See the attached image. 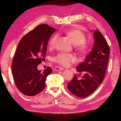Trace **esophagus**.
<instances>
[{"label":"esophagus","instance_id":"34e87169","mask_svg":"<svg viewBox=\"0 0 121 121\" xmlns=\"http://www.w3.org/2000/svg\"><path fill=\"white\" fill-rule=\"evenodd\" d=\"M64 69L63 68H62L61 67H56L54 69V70L56 71H63Z\"/></svg>","mask_w":121,"mask_h":121}]
</instances>
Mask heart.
<instances>
[{
  "instance_id": "b5f03b06",
  "label": "heart",
  "mask_w": 121,
  "mask_h": 121,
  "mask_svg": "<svg viewBox=\"0 0 121 121\" xmlns=\"http://www.w3.org/2000/svg\"><path fill=\"white\" fill-rule=\"evenodd\" d=\"M66 35L72 40L75 48L78 52L81 53H85L88 49V44L85 42L86 36L83 33L77 29H73L66 33ZM57 39V35H54L48 42L50 48L54 47ZM53 61L58 64L65 67H68L77 61V58L74 55L71 54L60 53L54 57Z\"/></svg>"
}]
</instances>
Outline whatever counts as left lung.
Wrapping results in <instances>:
<instances>
[{
	"label": "left lung",
	"mask_w": 121,
	"mask_h": 121,
	"mask_svg": "<svg viewBox=\"0 0 121 121\" xmlns=\"http://www.w3.org/2000/svg\"><path fill=\"white\" fill-rule=\"evenodd\" d=\"M94 44L85 60L79 64L77 71L83 73L81 79L75 75L68 83V89L74 95L86 97L95 91L102 82L107 71L109 58V46L107 40L97 30L94 31Z\"/></svg>",
	"instance_id": "8db88e82"
}]
</instances>
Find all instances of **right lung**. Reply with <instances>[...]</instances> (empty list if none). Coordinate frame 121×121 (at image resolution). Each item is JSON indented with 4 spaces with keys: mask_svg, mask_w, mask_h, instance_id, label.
I'll return each instance as SVG.
<instances>
[{
    "mask_svg": "<svg viewBox=\"0 0 121 121\" xmlns=\"http://www.w3.org/2000/svg\"><path fill=\"white\" fill-rule=\"evenodd\" d=\"M56 29L41 24L21 39L12 64L14 83L21 92L27 96H35L45 87L46 77L52 72L47 67L41 72L38 65L45 59L47 43Z\"/></svg>",
    "mask_w": 121,
    "mask_h": 121,
    "instance_id": "1",
    "label": "right lung"
}]
</instances>
